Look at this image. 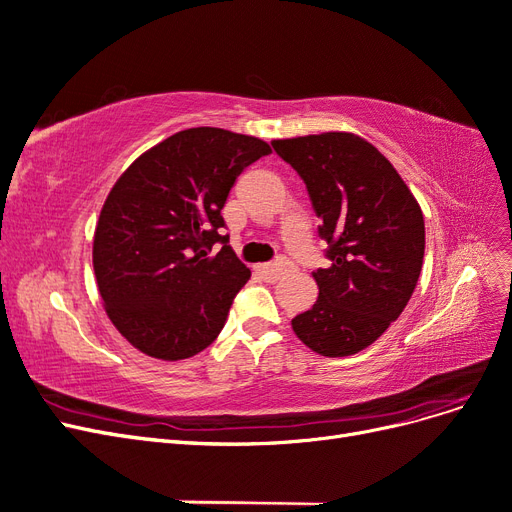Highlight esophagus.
Returning a JSON list of instances; mask_svg holds the SVG:
<instances>
[{
  "mask_svg": "<svg viewBox=\"0 0 512 512\" xmlns=\"http://www.w3.org/2000/svg\"><path fill=\"white\" fill-rule=\"evenodd\" d=\"M258 271H260L262 277H265L267 282H277L282 275H286L290 271V265H288L286 260L267 262V265H258Z\"/></svg>",
  "mask_w": 512,
  "mask_h": 512,
  "instance_id": "34e87169",
  "label": "esophagus"
}]
</instances>
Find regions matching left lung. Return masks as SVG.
<instances>
[{
	"label": "left lung",
	"mask_w": 512,
	"mask_h": 512,
	"mask_svg": "<svg viewBox=\"0 0 512 512\" xmlns=\"http://www.w3.org/2000/svg\"><path fill=\"white\" fill-rule=\"evenodd\" d=\"M307 185L331 267L314 271L318 299L292 331L322 356L365 350L399 318L425 254L421 205L382 153L352 132L273 141Z\"/></svg>",
	"instance_id": "obj_1"
}]
</instances>
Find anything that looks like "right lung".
Masks as SVG:
<instances>
[{"mask_svg": "<svg viewBox=\"0 0 512 512\" xmlns=\"http://www.w3.org/2000/svg\"><path fill=\"white\" fill-rule=\"evenodd\" d=\"M267 153L256 136L190 128L115 181L96 224L94 271L106 316L136 350L181 361L220 335L252 275L220 235L222 209L241 170ZM215 242L223 250L211 255Z\"/></svg>", "mask_w": 512, "mask_h": 512, "instance_id": "1", "label": "right lung"}]
</instances>
